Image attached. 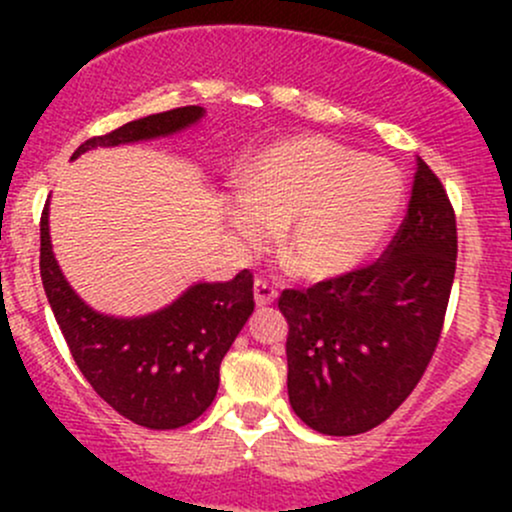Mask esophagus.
Here are the masks:
<instances>
[{
	"label": "esophagus",
	"instance_id": "esophagus-1",
	"mask_svg": "<svg viewBox=\"0 0 512 512\" xmlns=\"http://www.w3.org/2000/svg\"><path fill=\"white\" fill-rule=\"evenodd\" d=\"M279 296V289H276L274 281L264 279V276H257L255 279V303L257 305H272Z\"/></svg>",
	"mask_w": 512,
	"mask_h": 512
}]
</instances>
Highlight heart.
<instances>
[{
    "mask_svg": "<svg viewBox=\"0 0 512 512\" xmlns=\"http://www.w3.org/2000/svg\"><path fill=\"white\" fill-rule=\"evenodd\" d=\"M402 202L404 182L392 163L325 137H298L252 161L226 219L248 250H264L274 231H284L281 257L291 272L334 279L383 245Z\"/></svg>",
    "mask_w": 512,
    "mask_h": 512,
    "instance_id": "obj_1",
    "label": "heart"
}]
</instances>
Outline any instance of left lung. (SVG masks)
<instances>
[{
  "label": "left lung",
  "mask_w": 512,
  "mask_h": 512,
  "mask_svg": "<svg viewBox=\"0 0 512 512\" xmlns=\"http://www.w3.org/2000/svg\"><path fill=\"white\" fill-rule=\"evenodd\" d=\"M457 264V223L426 161L383 255L308 289H284L289 402L325 436L380 426L419 385L443 332Z\"/></svg>",
  "instance_id": "1"
}]
</instances>
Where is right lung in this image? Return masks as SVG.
I'll list each match as a JSON object with an SVG mask.
<instances>
[{"label":"right lung","mask_w":512,"mask_h":512,"mask_svg":"<svg viewBox=\"0 0 512 512\" xmlns=\"http://www.w3.org/2000/svg\"><path fill=\"white\" fill-rule=\"evenodd\" d=\"M185 105L86 139L76 158L93 146L166 137L202 117ZM40 279L74 363L101 399L132 424L170 431L192 424L214 402L219 368L252 310V272L226 284H197L168 308L137 320L93 313L69 289L52 255L48 207L40 216Z\"/></svg>","instance_id":"right-lung-1"}]
</instances>
